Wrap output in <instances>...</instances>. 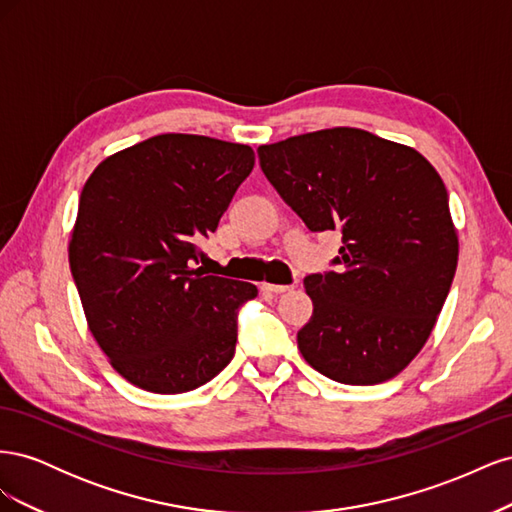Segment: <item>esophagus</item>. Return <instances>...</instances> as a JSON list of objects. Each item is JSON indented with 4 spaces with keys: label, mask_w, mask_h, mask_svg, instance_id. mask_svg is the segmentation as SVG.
Masks as SVG:
<instances>
[{
    "label": "esophagus",
    "mask_w": 512,
    "mask_h": 512,
    "mask_svg": "<svg viewBox=\"0 0 512 512\" xmlns=\"http://www.w3.org/2000/svg\"><path fill=\"white\" fill-rule=\"evenodd\" d=\"M292 286H282V284H269V282H262L260 284V290L262 292H271V294H282V292H288Z\"/></svg>",
    "instance_id": "esophagus-1"
}]
</instances>
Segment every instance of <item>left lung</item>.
I'll use <instances>...</instances> for the list:
<instances>
[{"label": "left lung", "mask_w": 512, "mask_h": 512, "mask_svg": "<svg viewBox=\"0 0 512 512\" xmlns=\"http://www.w3.org/2000/svg\"><path fill=\"white\" fill-rule=\"evenodd\" d=\"M260 168L314 232L342 230L339 271L305 277L303 359L342 384H380L421 352L451 290L459 239L421 153L359 128L258 147Z\"/></svg>", "instance_id": "8db88e82"}]
</instances>
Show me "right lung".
Segmentation results:
<instances>
[{
  "label": "right lung",
  "instance_id": "add662e5",
  "mask_svg": "<svg viewBox=\"0 0 512 512\" xmlns=\"http://www.w3.org/2000/svg\"><path fill=\"white\" fill-rule=\"evenodd\" d=\"M252 168L247 145L160 134L85 181L70 271L91 335L138 389L194 391L235 356L237 309L258 288L192 265Z\"/></svg>",
  "mask_w": 512,
  "mask_h": 512
}]
</instances>
